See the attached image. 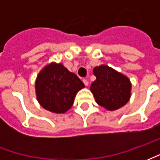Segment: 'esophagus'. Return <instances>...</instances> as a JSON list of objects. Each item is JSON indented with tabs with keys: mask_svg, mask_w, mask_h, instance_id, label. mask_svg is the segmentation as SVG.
Here are the masks:
<instances>
[{
	"mask_svg": "<svg viewBox=\"0 0 160 160\" xmlns=\"http://www.w3.org/2000/svg\"><path fill=\"white\" fill-rule=\"evenodd\" d=\"M83 82H84V84H85V86H86V87H87V86L89 85V82H88V80H87V79H84Z\"/></svg>",
	"mask_w": 160,
	"mask_h": 160,
	"instance_id": "esophagus-1",
	"label": "esophagus"
}]
</instances>
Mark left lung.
I'll return each mask as SVG.
<instances>
[{"mask_svg":"<svg viewBox=\"0 0 160 160\" xmlns=\"http://www.w3.org/2000/svg\"><path fill=\"white\" fill-rule=\"evenodd\" d=\"M93 74L96 80L90 90L98 105L107 111H116L129 101L132 84L128 77L104 64L95 67Z\"/></svg>","mask_w":160,"mask_h":160,"instance_id":"left-lung-1","label":"left lung"}]
</instances>
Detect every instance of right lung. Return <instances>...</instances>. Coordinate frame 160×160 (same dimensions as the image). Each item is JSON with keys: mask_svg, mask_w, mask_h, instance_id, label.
<instances>
[{"mask_svg": "<svg viewBox=\"0 0 160 160\" xmlns=\"http://www.w3.org/2000/svg\"><path fill=\"white\" fill-rule=\"evenodd\" d=\"M85 85L75 73L55 62L42 68L35 81L37 99L47 111L63 114L72 107L77 92Z\"/></svg>", "mask_w": 160, "mask_h": 160, "instance_id": "add662e5", "label": "right lung"}]
</instances>
